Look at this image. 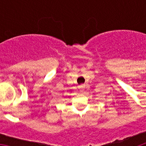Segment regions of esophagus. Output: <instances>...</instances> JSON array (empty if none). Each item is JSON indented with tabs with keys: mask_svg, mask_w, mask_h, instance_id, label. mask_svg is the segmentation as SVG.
<instances>
[{
	"mask_svg": "<svg viewBox=\"0 0 146 146\" xmlns=\"http://www.w3.org/2000/svg\"><path fill=\"white\" fill-rule=\"evenodd\" d=\"M79 88H80V89L81 90V91H82L85 88V85H80V86H79Z\"/></svg>",
	"mask_w": 146,
	"mask_h": 146,
	"instance_id": "34e87169",
	"label": "esophagus"
}]
</instances>
